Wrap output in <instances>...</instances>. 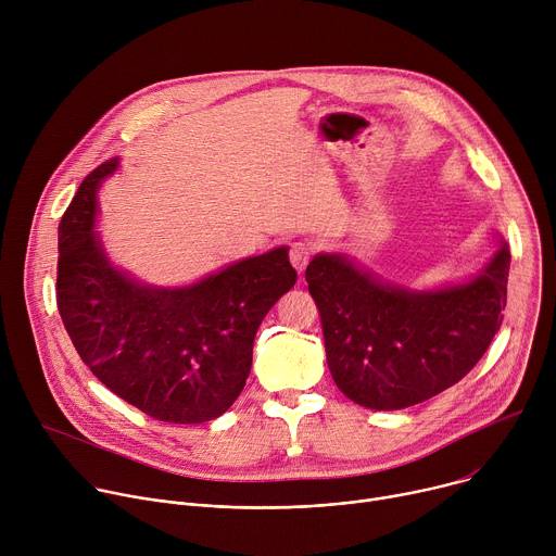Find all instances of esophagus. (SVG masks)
<instances>
[{"instance_id":"obj_1","label":"esophagus","mask_w":556,"mask_h":556,"mask_svg":"<svg viewBox=\"0 0 556 556\" xmlns=\"http://www.w3.org/2000/svg\"><path fill=\"white\" fill-rule=\"evenodd\" d=\"M316 253V244L314 242H307V240H299L290 247V262L292 266L296 268V273H303L305 266L309 264V260L314 257Z\"/></svg>"}]
</instances>
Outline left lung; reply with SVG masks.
Returning <instances> with one entry per match:
<instances>
[{
  "mask_svg": "<svg viewBox=\"0 0 556 556\" xmlns=\"http://www.w3.org/2000/svg\"><path fill=\"white\" fill-rule=\"evenodd\" d=\"M508 268L510 251L502 242L478 279L412 294L374 281L341 257H314L305 281L321 314L337 387L361 407L393 412L462 380L504 321Z\"/></svg>",
  "mask_w": 556,
  "mask_h": 556,
  "instance_id": "1",
  "label": "left lung"
}]
</instances>
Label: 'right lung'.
Wrapping results in <instances>:
<instances>
[{"label":"right lung","instance_id":"add662e5","mask_svg":"<svg viewBox=\"0 0 556 556\" xmlns=\"http://www.w3.org/2000/svg\"><path fill=\"white\" fill-rule=\"evenodd\" d=\"M116 165H99L61 217L59 314L78 356L123 401L163 422H208L242 393L255 334L296 273L288 249H275L180 290L134 283L92 230L97 187Z\"/></svg>","mask_w":556,"mask_h":556}]
</instances>
